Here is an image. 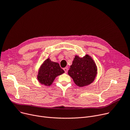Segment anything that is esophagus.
Returning a JSON list of instances; mask_svg holds the SVG:
<instances>
[{"label": "esophagus", "mask_w": 130, "mask_h": 130, "mask_svg": "<svg viewBox=\"0 0 130 130\" xmlns=\"http://www.w3.org/2000/svg\"><path fill=\"white\" fill-rule=\"evenodd\" d=\"M63 70L64 71L65 73H67L68 72V68H67V67H66V68H63Z\"/></svg>", "instance_id": "esophagus-1"}]
</instances>
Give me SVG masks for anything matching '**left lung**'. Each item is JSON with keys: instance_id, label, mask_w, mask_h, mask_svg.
Segmentation results:
<instances>
[{"instance_id": "obj_1", "label": "left lung", "mask_w": 130, "mask_h": 130, "mask_svg": "<svg viewBox=\"0 0 130 130\" xmlns=\"http://www.w3.org/2000/svg\"><path fill=\"white\" fill-rule=\"evenodd\" d=\"M74 83L84 87L93 83L97 74V67L93 58L88 55L83 57L76 55L68 71Z\"/></svg>"}]
</instances>
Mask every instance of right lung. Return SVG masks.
<instances>
[{"instance_id": "right-lung-1", "label": "right lung", "mask_w": 130, "mask_h": 130, "mask_svg": "<svg viewBox=\"0 0 130 130\" xmlns=\"http://www.w3.org/2000/svg\"><path fill=\"white\" fill-rule=\"evenodd\" d=\"M64 72L60 68L59 64L51 61L48 58L40 66L37 78L38 82L45 86L51 85L55 78Z\"/></svg>"}]
</instances>
